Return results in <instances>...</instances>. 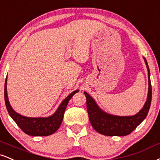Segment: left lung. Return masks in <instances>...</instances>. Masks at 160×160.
Masks as SVG:
<instances>
[{"instance_id":"8db88e82","label":"left lung","mask_w":160,"mask_h":160,"mask_svg":"<svg viewBox=\"0 0 160 160\" xmlns=\"http://www.w3.org/2000/svg\"><path fill=\"white\" fill-rule=\"evenodd\" d=\"M148 74V93L143 108L137 114L132 116H116L104 112L87 92H84L86 98V108L92 126L99 133L109 136H123L131 133L143 122L147 116L152 98V88L150 78V70L145 57Z\"/></svg>"}]
</instances>
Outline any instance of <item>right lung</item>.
<instances>
[{
	"label": "right lung",
	"mask_w": 160,
	"mask_h": 160,
	"mask_svg": "<svg viewBox=\"0 0 160 160\" xmlns=\"http://www.w3.org/2000/svg\"><path fill=\"white\" fill-rule=\"evenodd\" d=\"M7 78L4 86V99L6 107L9 115L22 130L29 136H46L51 135L58 130L63 120V115L68 101L79 90H75L69 95L59 106L53 115L47 118H29L15 112L9 104L7 91Z\"/></svg>",
	"instance_id": "add662e5"
}]
</instances>
